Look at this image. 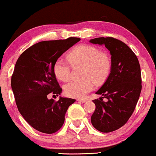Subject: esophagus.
Here are the masks:
<instances>
[{
  "mask_svg": "<svg viewBox=\"0 0 156 156\" xmlns=\"http://www.w3.org/2000/svg\"><path fill=\"white\" fill-rule=\"evenodd\" d=\"M77 101H79V102H82V103H85V102L87 101V100H86V99H80V98H78V99H77Z\"/></svg>",
  "mask_w": 156,
  "mask_h": 156,
  "instance_id": "1",
  "label": "esophagus"
}]
</instances>
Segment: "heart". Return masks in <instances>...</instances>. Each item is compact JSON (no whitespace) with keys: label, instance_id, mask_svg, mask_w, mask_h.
<instances>
[{"label":"heart","instance_id":"1","mask_svg":"<svg viewBox=\"0 0 156 156\" xmlns=\"http://www.w3.org/2000/svg\"><path fill=\"white\" fill-rule=\"evenodd\" d=\"M68 60L73 67L83 66V80H73L64 87L67 96L83 98L94 88V82L101 83L109 76L111 70V58L107 53L100 52L98 47L89 44H80L73 49L68 55ZM54 73L57 78L67 81L71 77L69 64L59 58L54 65Z\"/></svg>","mask_w":156,"mask_h":156}]
</instances>
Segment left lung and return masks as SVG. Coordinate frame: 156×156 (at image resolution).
<instances>
[{
    "mask_svg": "<svg viewBox=\"0 0 156 156\" xmlns=\"http://www.w3.org/2000/svg\"><path fill=\"white\" fill-rule=\"evenodd\" d=\"M89 42L105 45L111 55L110 73L96 92L102 96L93 101L96 109L90 118L97 130L110 133L125 125L135 109L142 89L140 66L133 50L119 39L98 37Z\"/></svg>",
    "mask_w": 156,
    "mask_h": 156,
    "instance_id": "left-lung-1",
    "label": "left lung"
}]
</instances>
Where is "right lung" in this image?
I'll list each match as a JSON object with an SVG mask.
<instances>
[{
    "label": "right lung",
    "instance_id": "1",
    "mask_svg": "<svg viewBox=\"0 0 156 156\" xmlns=\"http://www.w3.org/2000/svg\"><path fill=\"white\" fill-rule=\"evenodd\" d=\"M80 40L77 37L43 41L20 55L11 77V88L19 112L26 121L41 133L52 134L60 129L67 110L76 100L60 96L48 99L49 94L60 95L54 65L65 52Z\"/></svg>",
    "mask_w": 156,
    "mask_h": 156
}]
</instances>
